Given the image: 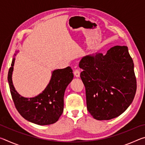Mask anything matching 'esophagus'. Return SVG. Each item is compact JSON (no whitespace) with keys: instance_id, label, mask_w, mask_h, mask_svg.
<instances>
[{"instance_id":"34e87169","label":"esophagus","mask_w":145,"mask_h":145,"mask_svg":"<svg viewBox=\"0 0 145 145\" xmlns=\"http://www.w3.org/2000/svg\"><path fill=\"white\" fill-rule=\"evenodd\" d=\"M74 75L76 77H80V70L78 69H76L75 70H74Z\"/></svg>"}]
</instances>
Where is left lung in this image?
I'll list each match as a JSON object with an SVG mask.
<instances>
[{
	"label": "left lung",
	"instance_id": "1",
	"mask_svg": "<svg viewBox=\"0 0 145 145\" xmlns=\"http://www.w3.org/2000/svg\"><path fill=\"white\" fill-rule=\"evenodd\" d=\"M87 109L95 119L109 120L121 114L134 100L137 89L134 63L126 46L86 56L79 63Z\"/></svg>",
	"mask_w": 145,
	"mask_h": 145
}]
</instances>
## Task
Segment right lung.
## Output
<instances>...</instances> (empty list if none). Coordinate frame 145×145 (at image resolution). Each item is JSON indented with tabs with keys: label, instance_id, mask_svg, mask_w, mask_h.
Masks as SVG:
<instances>
[{
	"label": "right lung",
	"instance_id": "1",
	"mask_svg": "<svg viewBox=\"0 0 145 145\" xmlns=\"http://www.w3.org/2000/svg\"><path fill=\"white\" fill-rule=\"evenodd\" d=\"M15 58L9 70L8 80L14 104L17 111L27 121L47 125L57 121L64 108V95L68 85L73 78V70L68 67L53 71L52 78L43 91L35 97L25 98L20 95L13 86L12 73Z\"/></svg>",
	"mask_w": 145,
	"mask_h": 145
}]
</instances>
